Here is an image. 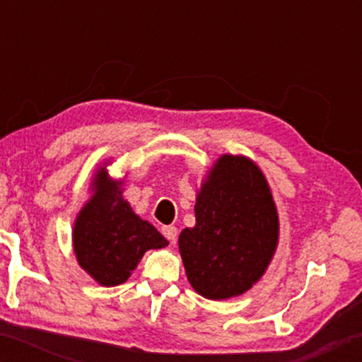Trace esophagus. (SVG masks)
I'll return each mask as SVG.
<instances>
[{
	"label": "esophagus",
	"instance_id": "obj_1",
	"mask_svg": "<svg viewBox=\"0 0 362 362\" xmlns=\"http://www.w3.org/2000/svg\"><path fill=\"white\" fill-rule=\"evenodd\" d=\"M163 235L167 236V238L170 240V242L175 243L177 235H178V230H177L175 226H172V224H170V226H163Z\"/></svg>",
	"mask_w": 362,
	"mask_h": 362
}]
</instances>
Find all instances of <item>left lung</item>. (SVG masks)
Returning a JSON list of instances; mask_svg holds the SVG:
<instances>
[{
    "instance_id": "obj_1",
    "label": "left lung",
    "mask_w": 362,
    "mask_h": 362,
    "mask_svg": "<svg viewBox=\"0 0 362 362\" xmlns=\"http://www.w3.org/2000/svg\"><path fill=\"white\" fill-rule=\"evenodd\" d=\"M195 226L178 236L187 279L207 300H228L253 288L279 243V214L259 165L223 155L195 197Z\"/></svg>"
}]
</instances>
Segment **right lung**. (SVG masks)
Listing matches in <instances>:
<instances>
[{
	"label": "right lung",
	"mask_w": 362,
	"mask_h": 362,
	"mask_svg": "<svg viewBox=\"0 0 362 362\" xmlns=\"http://www.w3.org/2000/svg\"><path fill=\"white\" fill-rule=\"evenodd\" d=\"M105 167L91 178V195L74 219L73 250L93 281L112 288L126 282L148 250L168 245L151 223L141 219L124 199V180H114Z\"/></svg>",
	"instance_id": "right-lung-1"
}]
</instances>
